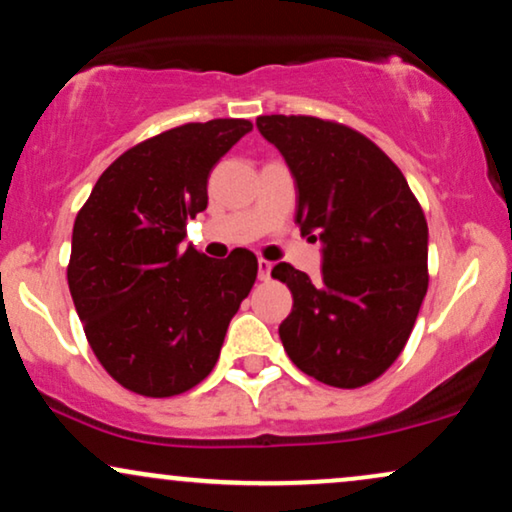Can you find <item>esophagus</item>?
<instances>
[{"mask_svg":"<svg viewBox=\"0 0 512 512\" xmlns=\"http://www.w3.org/2000/svg\"><path fill=\"white\" fill-rule=\"evenodd\" d=\"M257 276H260V281L272 279V262L257 260Z\"/></svg>","mask_w":512,"mask_h":512,"instance_id":"34e87169","label":"esophagus"}]
</instances>
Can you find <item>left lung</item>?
<instances>
[{"instance_id": "obj_1", "label": "left lung", "mask_w": 512, "mask_h": 512, "mask_svg": "<svg viewBox=\"0 0 512 512\" xmlns=\"http://www.w3.org/2000/svg\"><path fill=\"white\" fill-rule=\"evenodd\" d=\"M295 181V224L322 243V276L281 262L293 310L279 336L293 365L357 389L393 365L427 295L429 231L400 169L353 128L315 116H260Z\"/></svg>"}]
</instances>
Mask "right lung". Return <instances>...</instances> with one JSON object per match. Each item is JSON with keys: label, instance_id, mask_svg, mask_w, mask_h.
Wrapping results in <instances>:
<instances>
[{"label": "right lung", "instance_id": "1", "mask_svg": "<svg viewBox=\"0 0 512 512\" xmlns=\"http://www.w3.org/2000/svg\"><path fill=\"white\" fill-rule=\"evenodd\" d=\"M252 131L186 123L131 147L95 183L71 238L69 288L92 353L128 391L169 398L200 384L257 279V257L212 260L186 240L207 178Z\"/></svg>", "mask_w": 512, "mask_h": 512}]
</instances>
